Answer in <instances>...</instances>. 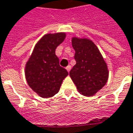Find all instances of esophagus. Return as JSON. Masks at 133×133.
<instances>
[{"mask_svg": "<svg viewBox=\"0 0 133 133\" xmlns=\"http://www.w3.org/2000/svg\"><path fill=\"white\" fill-rule=\"evenodd\" d=\"M70 68H71V66H70V65H68V66L66 67V70H68V72H69V71H70Z\"/></svg>", "mask_w": 133, "mask_h": 133, "instance_id": "1", "label": "esophagus"}]
</instances>
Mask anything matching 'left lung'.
<instances>
[{"instance_id": "1", "label": "left lung", "mask_w": 133, "mask_h": 133, "mask_svg": "<svg viewBox=\"0 0 133 133\" xmlns=\"http://www.w3.org/2000/svg\"><path fill=\"white\" fill-rule=\"evenodd\" d=\"M72 46L76 64L70 70V78L80 94L93 96L108 81L107 64L97 46L88 38L74 37Z\"/></svg>"}]
</instances>
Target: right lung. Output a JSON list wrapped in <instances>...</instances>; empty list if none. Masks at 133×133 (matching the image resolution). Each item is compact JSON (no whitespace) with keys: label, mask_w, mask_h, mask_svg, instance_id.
Listing matches in <instances>:
<instances>
[{"label":"right lung","mask_w":133,"mask_h":133,"mask_svg":"<svg viewBox=\"0 0 133 133\" xmlns=\"http://www.w3.org/2000/svg\"><path fill=\"white\" fill-rule=\"evenodd\" d=\"M65 32L44 35L36 44L25 65V78L29 87L40 97H53L68 73L59 65L55 49L65 38Z\"/></svg>","instance_id":"obj_1"}]
</instances>
